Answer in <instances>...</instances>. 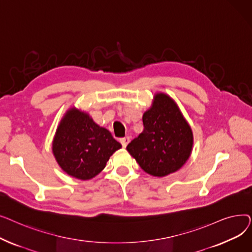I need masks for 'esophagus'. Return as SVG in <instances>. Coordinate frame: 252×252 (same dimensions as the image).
Wrapping results in <instances>:
<instances>
[{"mask_svg": "<svg viewBox=\"0 0 252 252\" xmlns=\"http://www.w3.org/2000/svg\"><path fill=\"white\" fill-rule=\"evenodd\" d=\"M119 142L122 143V145H123V147H126L127 146V144H128V142H129V138L128 137H125V138H122L121 140H119Z\"/></svg>", "mask_w": 252, "mask_h": 252, "instance_id": "34e87169", "label": "esophagus"}]
</instances>
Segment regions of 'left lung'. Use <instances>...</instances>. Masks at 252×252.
<instances>
[{"label": "left lung", "instance_id": "8db88e82", "mask_svg": "<svg viewBox=\"0 0 252 252\" xmlns=\"http://www.w3.org/2000/svg\"><path fill=\"white\" fill-rule=\"evenodd\" d=\"M144 129L126 147L141 168L154 177L179 170L192 152L193 133L177 103L157 93L151 107L143 114Z\"/></svg>", "mask_w": 252, "mask_h": 252}]
</instances>
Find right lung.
<instances>
[{"mask_svg":"<svg viewBox=\"0 0 252 252\" xmlns=\"http://www.w3.org/2000/svg\"><path fill=\"white\" fill-rule=\"evenodd\" d=\"M122 148L111 133L99 126L86 112L70 108L57 127L53 154L66 174L91 180L104 169L110 156Z\"/></svg>","mask_w":252,"mask_h":252,"instance_id":"obj_1","label":"right lung"}]
</instances>
